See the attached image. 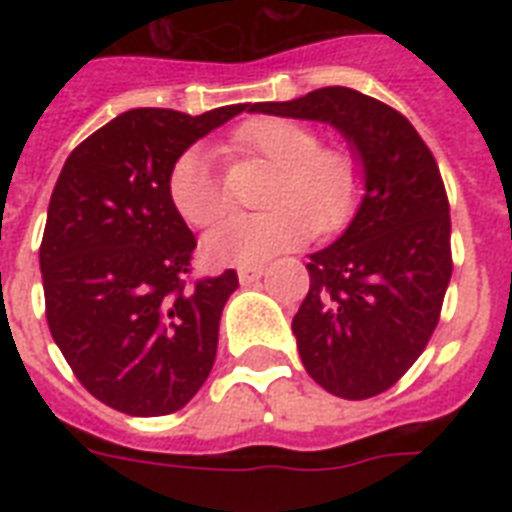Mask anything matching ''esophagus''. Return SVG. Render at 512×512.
<instances>
[{
    "mask_svg": "<svg viewBox=\"0 0 512 512\" xmlns=\"http://www.w3.org/2000/svg\"><path fill=\"white\" fill-rule=\"evenodd\" d=\"M265 273L263 265H249V268H239V281L247 287V284H255L260 276Z\"/></svg>",
    "mask_w": 512,
    "mask_h": 512,
    "instance_id": "obj_1",
    "label": "esophagus"
}]
</instances>
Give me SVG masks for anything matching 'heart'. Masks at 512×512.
<instances>
[{"label":"heart","instance_id":"1","mask_svg":"<svg viewBox=\"0 0 512 512\" xmlns=\"http://www.w3.org/2000/svg\"><path fill=\"white\" fill-rule=\"evenodd\" d=\"M231 148L260 156L279 167L257 215H231L209 231L204 252L217 265H260L279 252L300 247L316 228L332 233L348 223L361 199L364 172L353 151L321 146L311 124L263 116L236 127ZM172 207L185 223L209 225L228 209V191L212 156L199 146L185 148L167 175Z\"/></svg>","mask_w":512,"mask_h":512}]
</instances>
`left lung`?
Returning <instances> with one entry per match:
<instances>
[{"label":"left lung","mask_w":512,"mask_h":512,"mask_svg":"<svg viewBox=\"0 0 512 512\" xmlns=\"http://www.w3.org/2000/svg\"><path fill=\"white\" fill-rule=\"evenodd\" d=\"M249 111L327 122L364 167V199L340 239L313 252L292 319L305 372L348 401L393 388L420 358L452 279V220L438 164L396 108L321 87Z\"/></svg>","instance_id":"left-lung-1"}]
</instances>
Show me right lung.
<instances>
[{
	"mask_svg": "<svg viewBox=\"0 0 512 512\" xmlns=\"http://www.w3.org/2000/svg\"><path fill=\"white\" fill-rule=\"evenodd\" d=\"M247 108H132L60 170L39 247L44 313L76 380L116 412H177L212 372L239 276L191 279L196 236L172 207L167 175L185 148Z\"/></svg>",
	"mask_w": 512,
	"mask_h": 512,
	"instance_id": "right-lung-1",
	"label": "right lung"
}]
</instances>
